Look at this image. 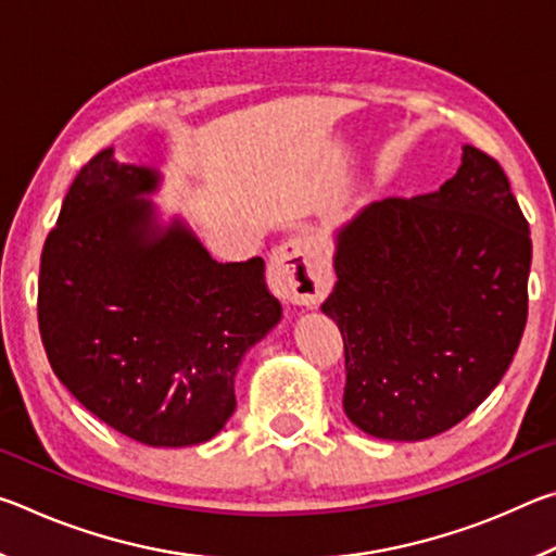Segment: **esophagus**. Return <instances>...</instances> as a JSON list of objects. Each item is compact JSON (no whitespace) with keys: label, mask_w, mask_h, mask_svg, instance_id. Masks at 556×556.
<instances>
[{"label":"esophagus","mask_w":556,"mask_h":556,"mask_svg":"<svg viewBox=\"0 0 556 556\" xmlns=\"http://www.w3.org/2000/svg\"><path fill=\"white\" fill-rule=\"evenodd\" d=\"M269 281L281 299L314 306L331 289V271L312 242L291 238L271 255Z\"/></svg>","instance_id":"1"}]
</instances>
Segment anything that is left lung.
<instances>
[{
  "instance_id": "left-lung-1",
  "label": "left lung",
  "mask_w": 556,
  "mask_h": 556,
  "mask_svg": "<svg viewBox=\"0 0 556 556\" xmlns=\"http://www.w3.org/2000/svg\"><path fill=\"white\" fill-rule=\"evenodd\" d=\"M530 262L503 166L468 144L439 191L378 201L345 225L321 308L343 336L348 419L392 441L464 421L520 345Z\"/></svg>"
}]
</instances>
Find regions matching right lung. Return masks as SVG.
Returning a JSON list of instances; mask_svg holds the SVG:
<instances>
[{"instance_id":"right-lung-1","label":"right lung","mask_w":556,"mask_h":556,"mask_svg":"<svg viewBox=\"0 0 556 556\" xmlns=\"http://www.w3.org/2000/svg\"><path fill=\"white\" fill-rule=\"evenodd\" d=\"M156 176L105 149L80 168L46 238L39 331L83 407L147 446L213 439L240 357L279 321L265 260L220 265L181 225L149 232Z\"/></svg>"}]
</instances>
